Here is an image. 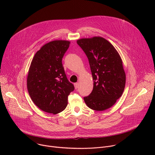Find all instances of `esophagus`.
I'll use <instances>...</instances> for the list:
<instances>
[{
  "label": "esophagus",
  "mask_w": 155,
  "mask_h": 155,
  "mask_svg": "<svg viewBox=\"0 0 155 155\" xmlns=\"http://www.w3.org/2000/svg\"><path fill=\"white\" fill-rule=\"evenodd\" d=\"M78 86H79L78 83H74V86H75V89H77V88L78 87Z\"/></svg>",
  "instance_id": "esophagus-1"
}]
</instances>
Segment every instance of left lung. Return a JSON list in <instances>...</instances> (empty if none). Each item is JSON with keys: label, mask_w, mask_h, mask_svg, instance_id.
<instances>
[{"label": "left lung", "mask_w": 155, "mask_h": 155, "mask_svg": "<svg viewBox=\"0 0 155 155\" xmlns=\"http://www.w3.org/2000/svg\"><path fill=\"white\" fill-rule=\"evenodd\" d=\"M77 43L87 57L94 82L92 92L84 101L89 108L103 111L113 106L124 90L126 74L121 58L104 38H81Z\"/></svg>", "instance_id": "left-lung-1"}]
</instances>
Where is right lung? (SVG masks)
I'll return each instance as SVG.
<instances>
[{
	"mask_svg": "<svg viewBox=\"0 0 155 155\" xmlns=\"http://www.w3.org/2000/svg\"><path fill=\"white\" fill-rule=\"evenodd\" d=\"M70 41L54 40L46 43L34 55L31 62L27 87L33 102L41 110L57 114L68 105V96L74 90L62 64Z\"/></svg>",
	"mask_w": 155,
	"mask_h": 155,
	"instance_id": "right-lung-1",
	"label": "right lung"
}]
</instances>
